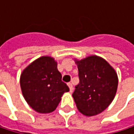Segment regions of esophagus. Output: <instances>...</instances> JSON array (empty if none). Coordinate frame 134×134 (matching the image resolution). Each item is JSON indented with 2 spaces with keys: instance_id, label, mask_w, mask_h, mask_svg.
I'll return each instance as SVG.
<instances>
[{
  "instance_id": "34e87169",
  "label": "esophagus",
  "mask_w": 134,
  "mask_h": 134,
  "mask_svg": "<svg viewBox=\"0 0 134 134\" xmlns=\"http://www.w3.org/2000/svg\"><path fill=\"white\" fill-rule=\"evenodd\" d=\"M67 85H68V87H69V88H70V92H73V90H74V88H73V85H72V83L69 82V83L67 84Z\"/></svg>"
}]
</instances>
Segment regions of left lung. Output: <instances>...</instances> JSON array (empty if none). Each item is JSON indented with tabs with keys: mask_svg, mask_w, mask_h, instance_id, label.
Returning <instances> with one entry per match:
<instances>
[{
	"mask_svg": "<svg viewBox=\"0 0 134 134\" xmlns=\"http://www.w3.org/2000/svg\"><path fill=\"white\" fill-rule=\"evenodd\" d=\"M75 62L80 81L72 96L77 108L87 116L98 115L110 105L116 95L117 74L105 60L97 56Z\"/></svg>",
	"mask_w": 134,
	"mask_h": 134,
	"instance_id": "8db88e82",
	"label": "left lung"
}]
</instances>
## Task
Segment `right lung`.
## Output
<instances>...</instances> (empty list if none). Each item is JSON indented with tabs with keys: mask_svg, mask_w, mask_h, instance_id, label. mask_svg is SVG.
<instances>
[{
	"mask_svg": "<svg viewBox=\"0 0 134 134\" xmlns=\"http://www.w3.org/2000/svg\"><path fill=\"white\" fill-rule=\"evenodd\" d=\"M57 64L51 57H41L21 73L20 85L22 94L35 111L49 113L56 109L69 88L62 81Z\"/></svg>",
	"mask_w": 134,
	"mask_h": 134,
	"instance_id": "obj_1",
	"label": "right lung"
}]
</instances>
